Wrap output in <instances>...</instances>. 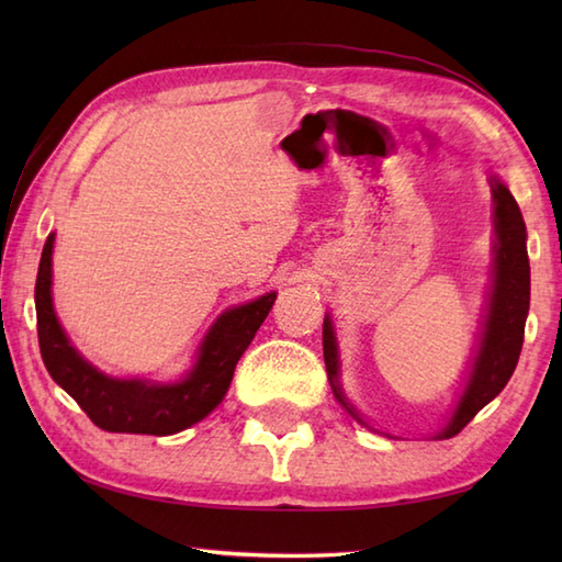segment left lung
Returning a JSON list of instances; mask_svg holds the SVG:
<instances>
[{"label":"left lung","instance_id":"left-lung-1","mask_svg":"<svg viewBox=\"0 0 562 562\" xmlns=\"http://www.w3.org/2000/svg\"><path fill=\"white\" fill-rule=\"evenodd\" d=\"M493 190V270H491V290L483 308L481 333L475 350L471 355L469 374L463 379L461 396L449 413L447 423L441 425L432 439H449L459 435L461 429L473 420V415L485 408L507 381L519 362L524 324L529 314V294H531V272L527 254V224H524L517 200L512 198L509 188L491 176ZM324 360L326 372L333 389V396L348 411L357 423L369 427L362 413L348 401L340 384V350L330 314L324 318Z\"/></svg>","mask_w":562,"mask_h":562}]
</instances>
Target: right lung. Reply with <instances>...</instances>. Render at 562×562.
<instances>
[{"instance_id":"1","label":"right lung","mask_w":562,"mask_h":562,"mask_svg":"<svg viewBox=\"0 0 562 562\" xmlns=\"http://www.w3.org/2000/svg\"><path fill=\"white\" fill-rule=\"evenodd\" d=\"M53 248L55 232L43 246L35 280L41 355L55 384L63 386L91 423L105 432L164 437L207 417L224 401L236 362L278 300V292H268L254 302L222 312L202 336L193 364L173 381L111 376L83 360L59 326L53 306Z\"/></svg>"}]
</instances>
